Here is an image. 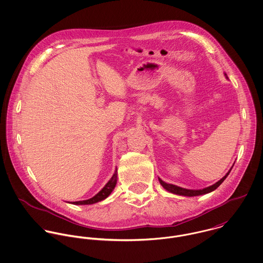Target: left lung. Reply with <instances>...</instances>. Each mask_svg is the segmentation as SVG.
<instances>
[{
  "mask_svg": "<svg viewBox=\"0 0 263 263\" xmlns=\"http://www.w3.org/2000/svg\"><path fill=\"white\" fill-rule=\"evenodd\" d=\"M225 77H226V79H228V77H227L226 73H225ZM231 170H232V167L230 168V171L225 175L224 177H222V178H221L220 180H218L216 183H214L213 185H210V186H208V187L202 189V190H187V189H183V187L177 186V185L172 184V183H166L165 181H163V180H162L161 178H159V177H158V180H159L160 184H161L167 192H170V193H172V194L178 195V196H185V197H196V196L205 195V194H209V193L215 191V190L226 179V177L230 174Z\"/></svg>",
  "mask_w": 263,
  "mask_h": 263,
  "instance_id": "8db88e82",
  "label": "left lung"
}]
</instances>
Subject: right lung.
I'll return each mask as SVG.
<instances>
[{"label":"right lung","instance_id":"1","mask_svg":"<svg viewBox=\"0 0 263 263\" xmlns=\"http://www.w3.org/2000/svg\"><path fill=\"white\" fill-rule=\"evenodd\" d=\"M117 183V171L115 172V174L111 177V179L106 183V185L92 198L88 199V200H85V201H79V202H72L71 204H96L98 202H101L105 199H107L111 193L113 192V190L115 189Z\"/></svg>","mask_w":263,"mask_h":263}]
</instances>
